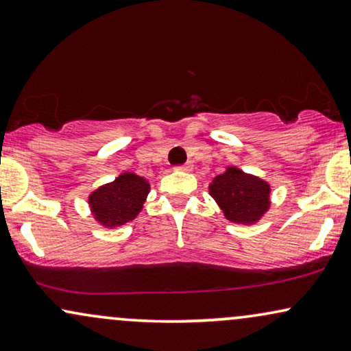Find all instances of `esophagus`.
<instances>
[{
    "mask_svg": "<svg viewBox=\"0 0 351 351\" xmlns=\"http://www.w3.org/2000/svg\"><path fill=\"white\" fill-rule=\"evenodd\" d=\"M177 171H185V172H190L193 169V166H192V162H185V164H182V166H177L176 167Z\"/></svg>",
    "mask_w": 351,
    "mask_h": 351,
    "instance_id": "esophagus-1",
    "label": "esophagus"
}]
</instances>
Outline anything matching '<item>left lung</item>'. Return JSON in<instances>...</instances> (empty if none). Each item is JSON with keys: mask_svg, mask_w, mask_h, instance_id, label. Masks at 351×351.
Segmentation results:
<instances>
[{"mask_svg": "<svg viewBox=\"0 0 351 351\" xmlns=\"http://www.w3.org/2000/svg\"><path fill=\"white\" fill-rule=\"evenodd\" d=\"M210 195L229 221L252 224L270 206V185L258 177L228 167L210 184Z\"/></svg>", "mask_w": 351, "mask_h": 351, "instance_id": "1", "label": "left lung"}]
</instances>
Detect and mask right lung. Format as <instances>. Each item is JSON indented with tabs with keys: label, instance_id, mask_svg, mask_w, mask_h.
Segmentation results:
<instances>
[{
	"label": "right lung",
	"instance_id": "obj_1",
	"mask_svg": "<svg viewBox=\"0 0 351 351\" xmlns=\"http://www.w3.org/2000/svg\"><path fill=\"white\" fill-rule=\"evenodd\" d=\"M149 184L143 177L123 172L114 182L102 185L89 195V206L94 218L107 228L122 226L140 213Z\"/></svg>",
	"mask_w": 351,
	"mask_h": 351
}]
</instances>
